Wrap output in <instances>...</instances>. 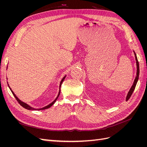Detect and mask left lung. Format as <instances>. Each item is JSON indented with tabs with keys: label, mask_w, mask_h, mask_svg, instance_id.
<instances>
[{
	"label": "left lung",
	"mask_w": 147,
	"mask_h": 147,
	"mask_svg": "<svg viewBox=\"0 0 147 147\" xmlns=\"http://www.w3.org/2000/svg\"><path fill=\"white\" fill-rule=\"evenodd\" d=\"M134 55H135V57H136V65H137V74H136V78L134 80V83H133V84L132 86H131V89L128 92L127 94V96H126V100H128L130 98L133 91H134V89L136 88V86L137 84V81L138 80H139V62H138V60H137V56H136V54L135 53V52L134 51Z\"/></svg>",
	"instance_id": "1"
}]
</instances>
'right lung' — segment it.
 Wrapping results in <instances>:
<instances>
[{"instance_id": "obj_1", "label": "right lung", "mask_w": 147, "mask_h": 147, "mask_svg": "<svg viewBox=\"0 0 147 147\" xmlns=\"http://www.w3.org/2000/svg\"><path fill=\"white\" fill-rule=\"evenodd\" d=\"M65 77H66V75H65V76L63 78V79H62V80L61 81V82H60V84H59V93H58V94H57V96L56 97V98L55 99V100H53L51 104H50L49 105H47V106H45V107H43V108H41V109H34V108H33V107H30V106H29L28 104H26V103H24V102H22L21 100H20L18 98V97L16 96V95L15 94V93L13 92V91L11 90V89L10 88V86H9V85H8V87H9V88H10V90H11V92H12V94H13V96H15V99H16V100L18 102V103L23 107H24V109H28V110H45V109H48V108H50V107H51L55 104V102H56V100H57V99L58 98V97H59V94H60V92H61V90H60V88H61V84H62V83H63V81L64 80V79H65Z\"/></svg>"}]
</instances>
